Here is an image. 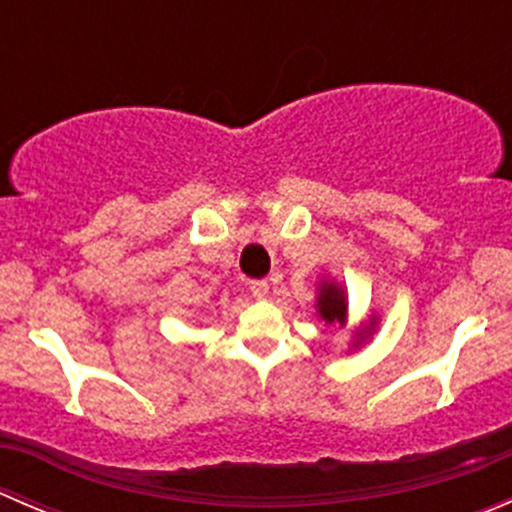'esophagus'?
<instances>
[{"label":"esophagus","mask_w":512,"mask_h":512,"mask_svg":"<svg viewBox=\"0 0 512 512\" xmlns=\"http://www.w3.org/2000/svg\"><path fill=\"white\" fill-rule=\"evenodd\" d=\"M250 292L255 294L257 299H267V297H270V282H267V280H255L250 285Z\"/></svg>","instance_id":"esophagus-1"}]
</instances>
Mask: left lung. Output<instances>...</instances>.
Returning a JSON list of instances; mask_svg holds the SVG:
<instances>
[{"label":"left lung","mask_w":512,"mask_h":512,"mask_svg":"<svg viewBox=\"0 0 512 512\" xmlns=\"http://www.w3.org/2000/svg\"><path fill=\"white\" fill-rule=\"evenodd\" d=\"M314 309H317V317L322 319L324 327H339L347 329L349 322V297L347 289H344L342 282L332 280V277H322L317 285V299H314ZM379 327V319L371 317L369 324H361V327L354 329V339L349 344V349H359L361 344L369 342L374 329Z\"/></svg>","instance_id":"left-lung-1"}]
</instances>
